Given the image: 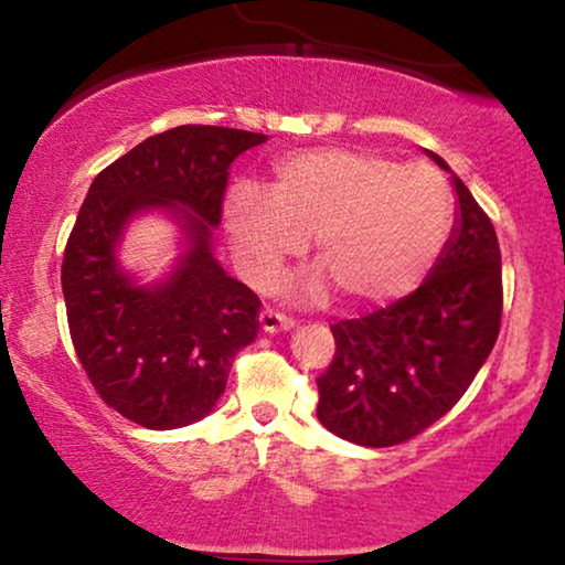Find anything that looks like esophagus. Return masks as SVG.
Segmentation results:
<instances>
[{"mask_svg":"<svg viewBox=\"0 0 565 565\" xmlns=\"http://www.w3.org/2000/svg\"><path fill=\"white\" fill-rule=\"evenodd\" d=\"M296 327V321L288 319V316L273 311V308H265V311L259 313V329L265 331V334H277V331H290Z\"/></svg>","mask_w":565,"mask_h":565,"instance_id":"1","label":"esophagus"}]
</instances>
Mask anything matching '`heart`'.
<instances>
[{
	"mask_svg": "<svg viewBox=\"0 0 565 565\" xmlns=\"http://www.w3.org/2000/svg\"><path fill=\"white\" fill-rule=\"evenodd\" d=\"M455 200L429 164L362 149H308L275 164L273 190L238 182L223 198L231 257L254 288H267L306 249L324 273L285 285L306 300L327 298L330 280L350 306L375 308L424 282L452 231Z\"/></svg>",
	"mask_w": 565,
	"mask_h": 565,
	"instance_id": "obj_1",
	"label": "heart"
}]
</instances>
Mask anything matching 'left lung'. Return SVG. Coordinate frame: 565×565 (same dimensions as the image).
<instances>
[{
    "mask_svg": "<svg viewBox=\"0 0 565 565\" xmlns=\"http://www.w3.org/2000/svg\"><path fill=\"white\" fill-rule=\"evenodd\" d=\"M429 159L452 174L443 157ZM458 218L414 292L331 327L337 352L319 381L316 416L362 447L406 443L458 404L499 337L501 252L489 215L458 174Z\"/></svg>",
    "mask_w": 565,
    "mask_h": 565,
    "instance_id": "8db88e82",
    "label": "left lung"
}]
</instances>
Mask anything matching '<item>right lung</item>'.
Returning <instances> with one entry per match:
<instances>
[{
    "mask_svg": "<svg viewBox=\"0 0 565 565\" xmlns=\"http://www.w3.org/2000/svg\"><path fill=\"white\" fill-rule=\"evenodd\" d=\"M265 134L177 126L113 161L92 182L61 267L68 331L87 377L146 429H180L213 412L236 352L257 337L259 298L213 257L228 167ZM164 212L181 257L141 284L119 265L127 223Z\"/></svg>",
    "mask_w": 565,
    "mask_h": 565,
    "instance_id": "add662e5",
    "label": "right lung"
}]
</instances>
